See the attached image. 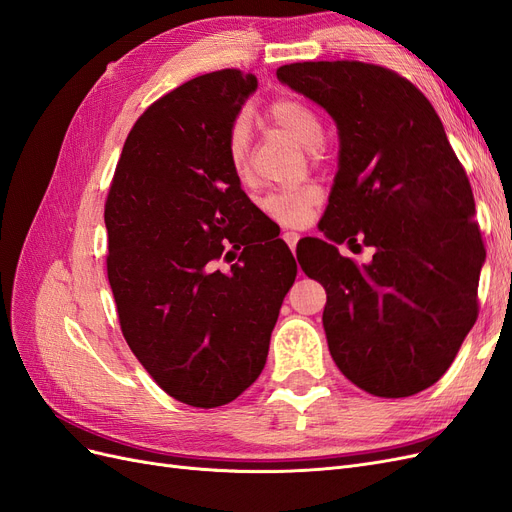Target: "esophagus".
<instances>
[{
    "instance_id": "34e87169",
    "label": "esophagus",
    "mask_w": 512,
    "mask_h": 512,
    "mask_svg": "<svg viewBox=\"0 0 512 512\" xmlns=\"http://www.w3.org/2000/svg\"><path fill=\"white\" fill-rule=\"evenodd\" d=\"M282 239L288 243V247H290V250L294 252V247H297V241H299V232H292V230H288V232H284Z\"/></svg>"
}]
</instances>
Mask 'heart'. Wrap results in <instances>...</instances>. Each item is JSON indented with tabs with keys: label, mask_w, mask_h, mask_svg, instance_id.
Listing matches in <instances>:
<instances>
[{
	"label": "heart",
	"mask_w": 512,
	"mask_h": 512,
	"mask_svg": "<svg viewBox=\"0 0 512 512\" xmlns=\"http://www.w3.org/2000/svg\"><path fill=\"white\" fill-rule=\"evenodd\" d=\"M267 119L271 126L282 132L284 136L292 138L294 143L307 149L312 158H318V147L322 145L324 130L318 113L312 106L305 104L299 98H275L267 106ZM226 151L232 170H235L239 179H247L252 175V130L245 117H237L232 121L226 138ZM320 203V190L312 183L297 185V188H288L273 192L265 198L262 209L271 220L280 222L284 226H301L309 213H312Z\"/></svg>",
	"instance_id": "heart-1"
}]
</instances>
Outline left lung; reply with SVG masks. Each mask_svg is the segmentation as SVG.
<instances>
[{
    "label": "left lung",
    "instance_id": "left-lung-1",
    "mask_svg": "<svg viewBox=\"0 0 512 512\" xmlns=\"http://www.w3.org/2000/svg\"><path fill=\"white\" fill-rule=\"evenodd\" d=\"M277 79L327 111L339 168L305 275L327 290L322 324L339 371L376 397H410L451 367L478 316L485 245L466 170L431 102L363 61H301ZM377 247L361 270L335 242ZM361 242V243H362ZM360 243V244H361ZM359 244V245H360Z\"/></svg>",
    "mask_w": 512,
    "mask_h": 512
}]
</instances>
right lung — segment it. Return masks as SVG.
Segmentation results:
<instances>
[{
	"label": "right lung",
	"instance_id": "1",
	"mask_svg": "<svg viewBox=\"0 0 512 512\" xmlns=\"http://www.w3.org/2000/svg\"><path fill=\"white\" fill-rule=\"evenodd\" d=\"M256 85L226 68L153 102L126 138L104 205L121 333L160 389L194 408L230 404L260 376L297 277L226 151ZM239 249L241 266L212 269Z\"/></svg>",
	"mask_w": 512,
	"mask_h": 512
}]
</instances>
